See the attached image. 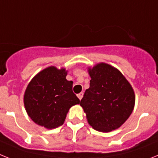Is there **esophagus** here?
Returning <instances> with one entry per match:
<instances>
[{
	"label": "esophagus",
	"mask_w": 158,
	"mask_h": 158,
	"mask_svg": "<svg viewBox=\"0 0 158 158\" xmlns=\"http://www.w3.org/2000/svg\"><path fill=\"white\" fill-rule=\"evenodd\" d=\"M77 96H78V98H79V99H81L83 96V92H80V93H79L78 95H77Z\"/></svg>",
	"instance_id": "esophagus-1"
}]
</instances>
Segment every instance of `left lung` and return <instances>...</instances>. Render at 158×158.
Wrapping results in <instances>:
<instances>
[{"label": "left lung", "instance_id": "left-lung-1", "mask_svg": "<svg viewBox=\"0 0 158 158\" xmlns=\"http://www.w3.org/2000/svg\"><path fill=\"white\" fill-rule=\"evenodd\" d=\"M88 73L90 87L80 101L88 124L103 132L120 128L134 108L132 86L119 70L107 63L88 68Z\"/></svg>", "mask_w": 158, "mask_h": 158}]
</instances>
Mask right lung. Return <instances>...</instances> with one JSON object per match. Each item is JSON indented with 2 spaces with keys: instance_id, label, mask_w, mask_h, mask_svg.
Masks as SVG:
<instances>
[{
  "instance_id": "right-lung-1",
  "label": "right lung",
  "mask_w": 158,
  "mask_h": 158,
  "mask_svg": "<svg viewBox=\"0 0 158 158\" xmlns=\"http://www.w3.org/2000/svg\"><path fill=\"white\" fill-rule=\"evenodd\" d=\"M65 68L49 67L32 79L24 95L27 114L38 125L51 129L64 123L69 109L79 104L72 91L73 82L66 79Z\"/></svg>"
}]
</instances>
